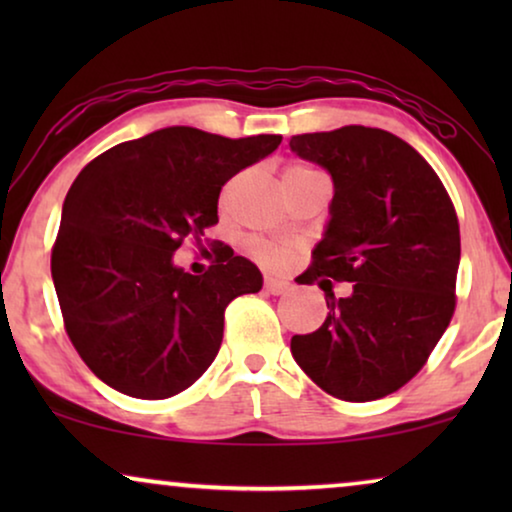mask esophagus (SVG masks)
<instances>
[{
	"label": "esophagus",
	"mask_w": 512,
	"mask_h": 512,
	"mask_svg": "<svg viewBox=\"0 0 512 512\" xmlns=\"http://www.w3.org/2000/svg\"><path fill=\"white\" fill-rule=\"evenodd\" d=\"M265 291L272 293V296H279V293L289 291V282H284V279H277V277H265Z\"/></svg>",
	"instance_id": "obj_1"
}]
</instances>
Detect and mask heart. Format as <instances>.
Returning a JSON list of instances; mask_svg holds the SVG:
<instances>
[{"label": "heart", "mask_w": 512, "mask_h": 512, "mask_svg": "<svg viewBox=\"0 0 512 512\" xmlns=\"http://www.w3.org/2000/svg\"><path fill=\"white\" fill-rule=\"evenodd\" d=\"M298 172H307V167L291 165V167H286L284 174H298ZM247 249H249V254L256 258V261H261L265 265H279L286 261V256H289V249L282 247V244L261 240V237H251V240L247 242Z\"/></svg>", "instance_id": "1"}]
</instances>
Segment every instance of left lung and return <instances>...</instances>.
<instances>
[{
	"instance_id": "obj_1",
	"label": "left lung",
	"mask_w": 512,
	"mask_h": 512,
	"mask_svg": "<svg viewBox=\"0 0 512 512\" xmlns=\"http://www.w3.org/2000/svg\"><path fill=\"white\" fill-rule=\"evenodd\" d=\"M300 158L326 167L335 195L324 240L300 284L321 278L328 317L293 335L291 354L340 401L366 403L408 384L450 326L457 307L459 221L443 181L401 137L345 125L293 135ZM324 278L349 281L335 299Z\"/></svg>"
}]
</instances>
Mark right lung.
<instances>
[{"label":"right lung","instance_id":"right-lung-1","mask_svg":"<svg viewBox=\"0 0 512 512\" xmlns=\"http://www.w3.org/2000/svg\"><path fill=\"white\" fill-rule=\"evenodd\" d=\"M279 142L177 125L111 146L76 177L51 275L69 340L111 389L160 401L212 366L230 300L261 291L263 277L221 244L205 275L172 254L188 237L202 244L219 223L221 186Z\"/></svg>","mask_w":512,"mask_h":512}]
</instances>
